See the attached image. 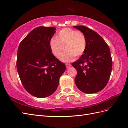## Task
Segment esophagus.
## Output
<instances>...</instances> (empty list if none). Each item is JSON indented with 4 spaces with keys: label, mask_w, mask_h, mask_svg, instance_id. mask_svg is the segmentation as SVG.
Returning <instances> with one entry per match:
<instances>
[{
    "label": "esophagus",
    "mask_w": 128,
    "mask_h": 128,
    "mask_svg": "<svg viewBox=\"0 0 128 128\" xmlns=\"http://www.w3.org/2000/svg\"><path fill=\"white\" fill-rule=\"evenodd\" d=\"M71 64H70V63H66V68H70V66H71Z\"/></svg>",
    "instance_id": "esophagus-1"
}]
</instances>
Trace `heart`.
I'll list each match as a JSON object with an SVG mask.
<instances>
[{
	"label": "heart",
	"mask_w": 128,
	"mask_h": 128,
	"mask_svg": "<svg viewBox=\"0 0 128 128\" xmlns=\"http://www.w3.org/2000/svg\"><path fill=\"white\" fill-rule=\"evenodd\" d=\"M67 50L61 55L64 49ZM51 52L57 58L60 57L62 62L72 61L75 56L79 57L85 52L87 48V40L82 32L77 31L70 28H65L60 30L56 38L50 41Z\"/></svg>",
	"instance_id": "b5f03b06"
}]
</instances>
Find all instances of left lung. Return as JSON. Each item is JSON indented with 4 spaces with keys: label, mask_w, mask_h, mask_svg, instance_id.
<instances>
[{
    "label": "left lung",
    "mask_w": 128,
    "mask_h": 128,
    "mask_svg": "<svg viewBox=\"0 0 128 128\" xmlns=\"http://www.w3.org/2000/svg\"><path fill=\"white\" fill-rule=\"evenodd\" d=\"M74 27L82 32L87 40L85 52L72 64L77 71L74 79L76 85L84 93L98 92L106 86L111 74L110 49L96 32L84 26Z\"/></svg>",
    "instance_id": "left-lung-1"
}]
</instances>
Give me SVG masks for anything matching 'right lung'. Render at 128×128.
Masks as SVG:
<instances>
[{
	"mask_svg": "<svg viewBox=\"0 0 128 128\" xmlns=\"http://www.w3.org/2000/svg\"><path fill=\"white\" fill-rule=\"evenodd\" d=\"M54 27L34 28L22 40L18 50L16 68L25 90L37 98L51 96L57 90L60 76L66 69L54 56L50 41Z\"/></svg>",
	"mask_w": 128,
	"mask_h": 128,
	"instance_id": "1",
	"label": "right lung"
}]
</instances>
